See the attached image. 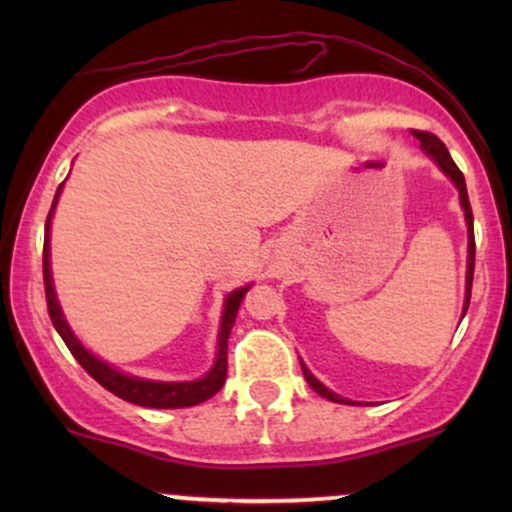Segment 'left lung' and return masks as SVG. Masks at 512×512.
Instances as JSON below:
<instances>
[{"instance_id":"obj_1","label":"left lung","mask_w":512,"mask_h":512,"mask_svg":"<svg viewBox=\"0 0 512 512\" xmlns=\"http://www.w3.org/2000/svg\"><path fill=\"white\" fill-rule=\"evenodd\" d=\"M414 137L421 142V149H424L426 154L438 163V168L443 170V173L448 175L452 182H455L457 192H460V204H462V211H464V223H467V276H464V308H462V317H464V313H467V308H469V296H472V279H474V216H472V207H469L467 185H464V175L460 173V168H457L455 161H452V158H450V151L445 149V144L440 142L436 134L416 132V129H414ZM301 368H303L305 380H308V385L313 387V390L320 397L330 399V402H337V404H356L354 399H346L342 395H337V392H332L330 387L322 385L320 380H317L315 375L310 373L308 366H305L303 361H301Z\"/></svg>"}]
</instances>
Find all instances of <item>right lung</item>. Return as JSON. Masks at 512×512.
<instances>
[{
  "label": "right lung",
  "mask_w": 512,
  "mask_h": 512,
  "mask_svg": "<svg viewBox=\"0 0 512 512\" xmlns=\"http://www.w3.org/2000/svg\"><path fill=\"white\" fill-rule=\"evenodd\" d=\"M64 182L57 187L55 199H52V209L45 221V248H43V276H45V296H48V313L55 330L60 332V337L67 344V349L72 351V356L81 363V368L91 375L96 383H101L105 390L113 392L125 402L139 404V407H151V409H180V407H195V404L204 402V399L214 397L226 383V370H228V337H231L233 322H236L238 308L243 303L245 293L250 291V284L243 289L231 291L223 301V313H221V325H219V339H216V361L207 373L199 380H187V383H161V380H146L137 378V375H129L117 370L110 363H105L103 358L86 349L79 342V337L72 332V327L64 320V313L57 301L55 286H52V269H50V223L52 214H55L57 199H60Z\"/></svg>",
  "instance_id": "obj_1"
}]
</instances>
